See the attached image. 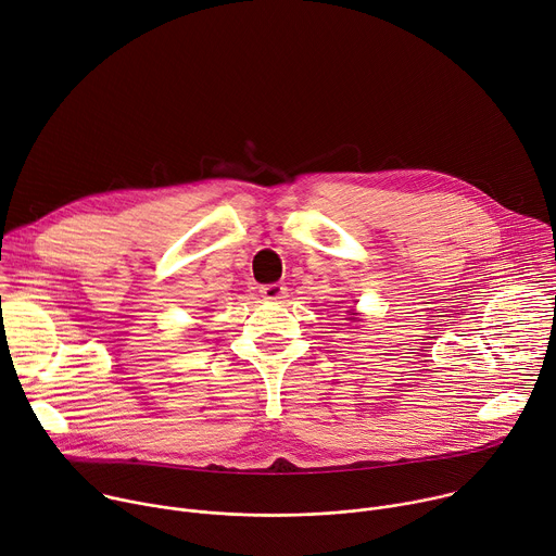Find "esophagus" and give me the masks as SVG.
Wrapping results in <instances>:
<instances>
[{"mask_svg":"<svg viewBox=\"0 0 556 556\" xmlns=\"http://www.w3.org/2000/svg\"><path fill=\"white\" fill-rule=\"evenodd\" d=\"M266 299H273V301H277V299H283V294H286V286H281V283H268V286H262V290H260Z\"/></svg>","mask_w":556,"mask_h":556,"instance_id":"obj_1","label":"esophagus"}]
</instances>
